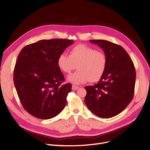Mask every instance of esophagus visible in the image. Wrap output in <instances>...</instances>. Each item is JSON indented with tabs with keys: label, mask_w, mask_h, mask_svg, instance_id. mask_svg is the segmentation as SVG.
<instances>
[{
	"label": "esophagus",
	"mask_w": 150,
	"mask_h": 150,
	"mask_svg": "<svg viewBox=\"0 0 150 150\" xmlns=\"http://www.w3.org/2000/svg\"><path fill=\"white\" fill-rule=\"evenodd\" d=\"M78 88H79V87L75 86V85H72V90H77Z\"/></svg>",
	"instance_id": "34e87169"
}]
</instances>
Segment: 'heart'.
<instances>
[{
  "label": "heart",
  "mask_w": 150,
  "mask_h": 150,
  "mask_svg": "<svg viewBox=\"0 0 150 150\" xmlns=\"http://www.w3.org/2000/svg\"><path fill=\"white\" fill-rule=\"evenodd\" d=\"M107 62L103 52L80 44L71 49L69 56L60 54L57 65L62 72L67 74L77 68L79 70L70 74L67 80L74 85H81L88 81L94 82L100 80L105 73Z\"/></svg>",
  "instance_id": "heart-1"
}]
</instances>
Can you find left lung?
<instances>
[{
	"label": "left lung",
	"mask_w": 150,
	"mask_h": 150,
	"mask_svg": "<svg viewBox=\"0 0 150 150\" xmlns=\"http://www.w3.org/2000/svg\"><path fill=\"white\" fill-rule=\"evenodd\" d=\"M90 41L103 49L108 62L98 83L85 87V103L98 117L111 118L123 111L132 101L135 82L134 66L122 46L103 40Z\"/></svg>",
	"instance_id": "obj_1"
}]
</instances>
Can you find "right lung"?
Returning a JSON list of instances; mask_svg holds the SVG:
<instances>
[{
    "label": "right lung",
    "mask_w": 150,
    "mask_h": 150,
    "mask_svg": "<svg viewBox=\"0 0 150 150\" xmlns=\"http://www.w3.org/2000/svg\"><path fill=\"white\" fill-rule=\"evenodd\" d=\"M73 43L66 39L42 40L25 46L19 54L13 81L24 109L32 116L50 119L65 108L71 84L61 85L65 78L57 59Z\"/></svg>",
    "instance_id": "1"
}]
</instances>
